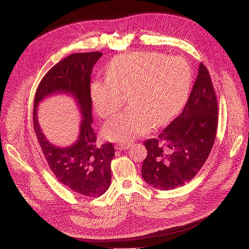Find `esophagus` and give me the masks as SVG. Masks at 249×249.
<instances>
[{"instance_id":"1","label":"esophagus","mask_w":249,"mask_h":249,"mask_svg":"<svg viewBox=\"0 0 249 249\" xmlns=\"http://www.w3.org/2000/svg\"><path fill=\"white\" fill-rule=\"evenodd\" d=\"M130 146H131L130 143H117L115 145V148L117 150H125L127 148H130Z\"/></svg>"}]
</instances>
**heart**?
I'll return each instance as SVG.
<instances>
[{
	"mask_svg": "<svg viewBox=\"0 0 249 249\" xmlns=\"http://www.w3.org/2000/svg\"><path fill=\"white\" fill-rule=\"evenodd\" d=\"M107 80L91 85L95 111L105 118L122 108L127 95L131 106L103 127L111 141L130 142L161 125L182 109L189 93L191 70L182 57L157 52H134L111 60Z\"/></svg>",
	"mask_w": 249,
	"mask_h": 249,
	"instance_id": "b5f03b06",
	"label": "heart"
}]
</instances>
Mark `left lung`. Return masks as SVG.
<instances>
[{
  "label": "left lung",
  "instance_id": "left-lung-1",
  "mask_svg": "<svg viewBox=\"0 0 249 249\" xmlns=\"http://www.w3.org/2000/svg\"><path fill=\"white\" fill-rule=\"evenodd\" d=\"M217 124L218 105L212 80L200 63L182 113L159 137L144 142L147 156L142 164L143 179L164 191L190 182L211 153Z\"/></svg>",
  "mask_w": 249,
  "mask_h": 249
}]
</instances>
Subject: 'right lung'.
<instances>
[{
  "label": "right lung",
  "mask_w": 249,
  "mask_h": 249,
  "mask_svg": "<svg viewBox=\"0 0 249 249\" xmlns=\"http://www.w3.org/2000/svg\"><path fill=\"white\" fill-rule=\"evenodd\" d=\"M103 56L100 52L78 53L64 58L47 72L36 90L33 125L44 158L60 183L88 197L101 196L111 185L110 164L114 147L108 142L99 146L92 129V101L90 76L94 64ZM54 94L72 96L82 119L78 139L71 146L60 148L46 139L39 125V103Z\"/></svg>",
  "instance_id": "add662e5"
}]
</instances>
